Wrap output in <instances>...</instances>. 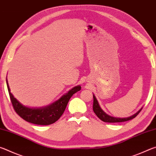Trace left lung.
Listing matches in <instances>:
<instances>
[{
  "label": "left lung",
  "instance_id": "left-lung-1",
  "mask_svg": "<svg viewBox=\"0 0 156 156\" xmlns=\"http://www.w3.org/2000/svg\"><path fill=\"white\" fill-rule=\"evenodd\" d=\"M94 97V103H93V110L94 112L96 113V115L98 117L100 120L103 121L105 122H111V123H114V122H125V121L130 120L131 119H133L134 118H136L137 115H138V113L140 112V110H139L138 112L135 114L130 116L129 118H114L112 117V116H110L107 115L106 113H105L103 110H102L101 108H100V105L98 102L97 100L95 97L94 95H93Z\"/></svg>",
  "mask_w": 156,
  "mask_h": 156
}]
</instances>
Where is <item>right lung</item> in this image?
Wrapping results in <instances>:
<instances>
[{
    "label": "right lung",
    "mask_w": 156,
    "mask_h": 156,
    "mask_svg": "<svg viewBox=\"0 0 156 156\" xmlns=\"http://www.w3.org/2000/svg\"><path fill=\"white\" fill-rule=\"evenodd\" d=\"M7 86L8 89L10 100H11L13 107L17 114L28 122L40 125H49L54 123L59 119L60 116L64 113L69 100L73 94L81 89L80 86H77L62 96L60 98L51 104L49 106L44 108L33 109L23 106L10 92L9 84L6 79Z\"/></svg>",
    "instance_id": "obj_1"
}]
</instances>
